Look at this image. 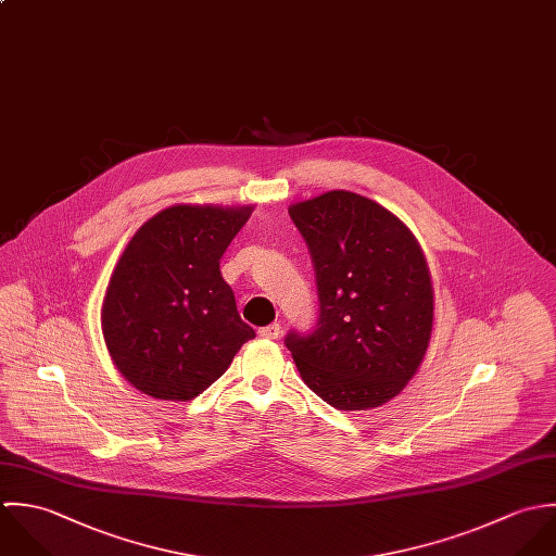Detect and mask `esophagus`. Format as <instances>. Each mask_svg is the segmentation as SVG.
Returning a JSON list of instances; mask_svg holds the SVG:
<instances>
[{"label": "esophagus", "mask_w": 556, "mask_h": 556, "mask_svg": "<svg viewBox=\"0 0 556 556\" xmlns=\"http://www.w3.org/2000/svg\"><path fill=\"white\" fill-rule=\"evenodd\" d=\"M281 333V327L277 325V323H273V325H266V327H260L257 329V334L260 337H264V339H277Z\"/></svg>", "instance_id": "esophagus-1"}]
</instances>
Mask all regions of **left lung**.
<instances>
[{"label":"left lung","mask_w":556,"mask_h":556,"mask_svg":"<svg viewBox=\"0 0 556 556\" xmlns=\"http://www.w3.org/2000/svg\"><path fill=\"white\" fill-rule=\"evenodd\" d=\"M314 264V331L286 334L305 384L339 410H367L415 376L432 333L434 294L408 227L380 204L331 191L290 208Z\"/></svg>","instance_id":"8db88e82"}]
</instances>
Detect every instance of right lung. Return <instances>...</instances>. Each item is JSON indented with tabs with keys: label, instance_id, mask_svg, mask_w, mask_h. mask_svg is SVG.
Masks as SVG:
<instances>
[{
	"label": "right lung",
	"instance_id": "add662e5",
	"mask_svg": "<svg viewBox=\"0 0 556 556\" xmlns=\"http://www.w3.org/2000/svg\"><path fill=\"white\" fill-rule=\"evenodd\" d=\"M251 208L172 206L124 249L103 303L119 374L159 400H191L255 337L236 309L219 260Z\"/></svg>",
	"mask_w": 556,
	"mask_h": 556
}]
</instances>
